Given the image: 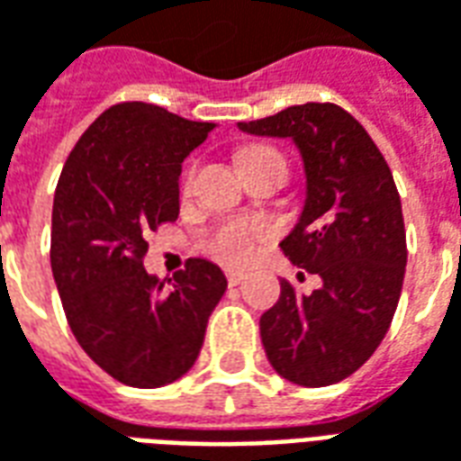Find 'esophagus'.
<instances>
[{
    "mask_svg": "<svg viewBox=\"0 0 461 461\" xmlns=\"http://www.w3.org/2000/svg\"><path fill=\"white\" fill-rule=\"evenodd\" d=\"M224 274H227L230 286H237V284H241V281H244V276H247V271H241V269H224Z\"/></svg>",
    "mask_w": 461,
    "mask_h": 461,
    "instance_id": "34e87169",
    "label": "esophagus"
}]
</instances>
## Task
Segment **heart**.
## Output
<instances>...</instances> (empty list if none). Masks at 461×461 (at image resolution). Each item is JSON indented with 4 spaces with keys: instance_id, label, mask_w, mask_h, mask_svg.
Listing matches in <instances>:
<instances>
[{
    "instance_id": "heart-1",
    "label": "heart",
    "mask_w": 461,
    "mask_h": 461,
    "mask_svg": "<svg viewBox=\"0 0 461 461\" xmlns=\"http://www.w3.org/2000/svg\"><path fill=\"white\" fill-rule=\"evenodd\" d=\"M276 158L281 160V155L274 148H264V145H251L240 152V167L247 170L249 165L261 160H271ZM185 185H190V177ZM269 227L267 221L257 220V217H234L217 224L214 230L207 234L204 240V249L210 251L214 259L224 261V264H244L251 259V254L257 249V244L261 240H267Z\"/></svg>"
}]
</instances>
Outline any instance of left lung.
<instances>
[{
	"instance_id": "8db88e82",
	"label": "left lung",
	"mask_w": 461,
	"mask_h": 461,
	"mask_svg": "<svg viewBox=\"0 0 461 461\" xmlns=\"http://www.w3.org/2000/svg\"><path fill=\"white\" fill-rule=\"evenodd\" d=\"M240 131L291 138L306 172V202L281 249L319 274L321 289L281 296L259 321L271 367L291 383L323 387L356 373L395 316L407 244L393 172L366 128L336 104L291 105Z\"/></svg>"
}]
</instances>
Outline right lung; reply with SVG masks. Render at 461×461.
<instances>
[{
	"mask_svg": "<svg viewBox=\"0 0 461 461\" xmlns=\"http://www.w3.org/2000/svg\"><path fill=\"white\" fill-rule=\"evenodd\" d=\"M214 122L152 104H118L68 155L51 212V271L78 346L131 387H162L200 356L227 291L217 264L190 259L160 281L142 267L145 237L180 214L182 160Z\"/></svg>",
	"mask_w": 461,
	"mask_h": 461,
	"instance_id": "add662e5",
	"label": "right lung"
}]
</instances>
